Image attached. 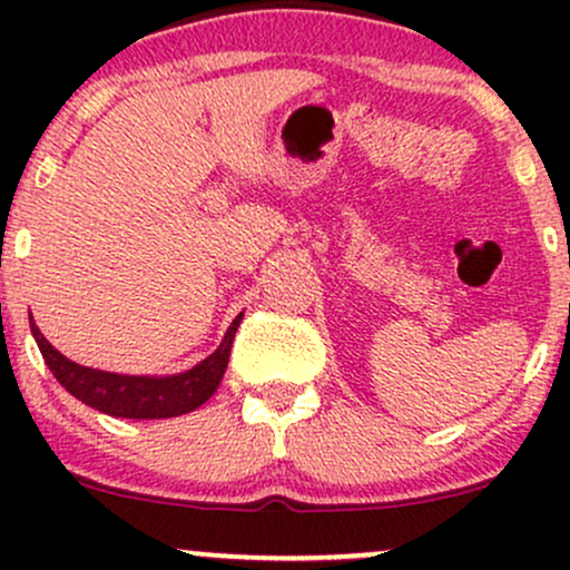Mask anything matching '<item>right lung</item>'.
Listing matches in <instances>:
<instances>
[{"label":"right lung","instance_id":"add662e5","mask_svg":"<svg viewBox=\"0 0 570 570\" xmlns=\"http://www.w3.org/2000/svg\"><path fill=\"white\" fill-rule=\"evenodd\" d=\"M240 316L233 318L222 337L219 348L212 356L203 358L193 370L179 372V375H117V372H104L71 362L61 351L45 340L39 326L31 318V335H35L39 351H42L45 364L56 375V381L69 391L71 396L80 399L82 404L98 412H107L115 417H134V421H160V417H176L185 412L198 410L203 402L212 399L225 377L227 358H230L233 337L238 330Z\"/></svg>","mask_w":570,"mask_h":570}]
</instances>
